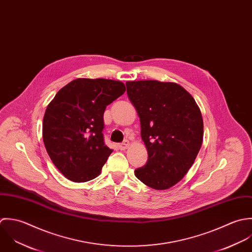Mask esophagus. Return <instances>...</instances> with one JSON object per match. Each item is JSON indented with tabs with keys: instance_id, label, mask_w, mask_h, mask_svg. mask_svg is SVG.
<instances>
[{
	"instance_id": "34e87169",
	"label": "esophagus",
	"mask_w": 252,
	"mask_h": 252,
	"mask_svg": "<svg viewBox=\"0 0 252 252\" xmlns=\"http://www.w3.org/2000/svg\"><path fill=\"white\" fill-rule=\"evenodd\" d=\"M129 146H130V143H129L128 140H125L123 143L119 144V148H120L121 150H126Z\"/></svg>"
}]
</instances>
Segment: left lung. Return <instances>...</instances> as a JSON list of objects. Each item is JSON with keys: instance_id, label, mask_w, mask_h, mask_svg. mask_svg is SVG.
<instances>
[{"instance_id": "8db88e82", "label": "left lung", "mask_w": 252, "mask_h": 252, "mask_svg": "<svg viewBox=\"0 0 252 252\" xmlns=\"http://www.w3.org/2000/svg\"><path fill=\"white\" fill-rule=\"evenodd\" d=\"M126 85L148 152L147 163L134 174L155 190L169 189L186 175L201 149V110L176 83L146 80L128 81Z\"/></svg>"}]
</instances>
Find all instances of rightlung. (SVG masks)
Here are the masks:
<instances>
[{
  "mask_svg": "<svg viewBox=\"0 0 252 252\" xmlns=\"http://www.w3.org/2000/svg\"><path fill=\"white\" fill-rule=\"evenodd\" d=\"M125 92L120 81L79 78L48 105L43 140L52 162L67 179L81 183L100 174L113 152L104 143V111Z\"/></svg>",
  "mask_w": 252,
  "mask_h": 252,
  "instance_id": "obj_1",
  "label": "right lung"
}]
</instances>
